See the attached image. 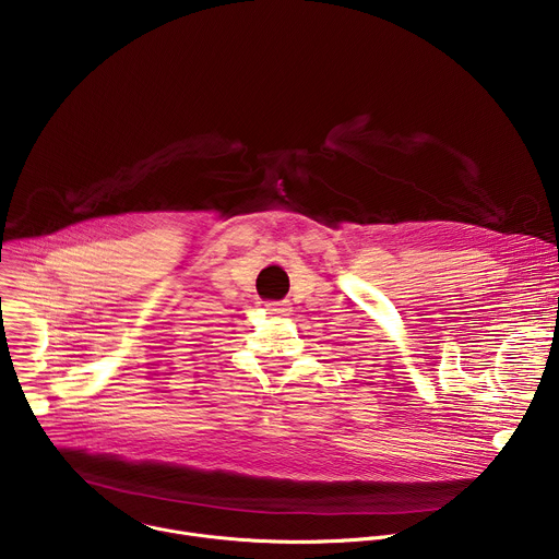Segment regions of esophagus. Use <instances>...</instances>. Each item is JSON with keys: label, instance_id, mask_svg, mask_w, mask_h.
Masks as SVG:
<instances>
[{"label": "esophagus", "instance_id": "1", "mask_svg": "<svg viewBox=\"0 0 559 559\" xmlns=\"http://www.w3.org/2000/svg\"><path fill=\"white\" fill-rule=\"evenodd\" d=\"M265 309L270 313H281V316H287L289 313V302L287 300H278V302H267Z\"/></svg>", "mask_w": 559, "mask_h": 559}]
</instances>
